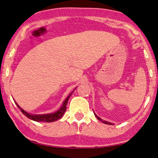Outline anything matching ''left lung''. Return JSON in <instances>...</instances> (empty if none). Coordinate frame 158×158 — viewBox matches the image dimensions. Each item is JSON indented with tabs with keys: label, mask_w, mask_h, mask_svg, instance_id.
<instances>
[{
	"label": "left lung",
	"mask_w": 158,
	"mask_h": 158,
	"mask_svg": "<svg viewBox=\"0 0 158 158\" xmlns=\"http://www.w3.org/2000/svg\"><path fill=\"white\" fill-rule=\"evenodd\" d=\"M94 114H95V116L96 117V118H97L98 119V120H100V121H101V122H102V123L106 124H112V123H110V122H106V121H103V120H102V119L101 118V117H99L98 116V115H97L96 113H95V112H94Z\"/></svg>",
	"instance_id": "left-lung-1"
}]
</instances>
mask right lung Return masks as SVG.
Returning a JSON list of instances; mask_svg holds the SVG:
<instances>
[{
    "instance_id": "obj_1",
    "label": "right lung",
    "mask_w": 158,
    "mask_h": 158,
    "mask_svg": "<svg viewBox=\"0 0 158 158\" xmlns=\"http://www.w3.org/2000/svg\"><path fill=\"white\" fill-rule=\"evenodd\" d=\"M72 91L71 94H70L66 98V99L64 100L63 103H62V106L60 107L58 110L53 112V113H49V114H29L28 112L24 110L22 107L19 106L18 104L15 102V103L17 105V106L19 107V109L20 110L21 112L23 113L25 116L27 117H28L29 119L34 120V121L36 122H55L58 120L59 119H60L61 117H63V114L64 112L66 111L67 109V102L69 101V98L71 95L72 94Z\"/></svg>"
}]
</instances>
